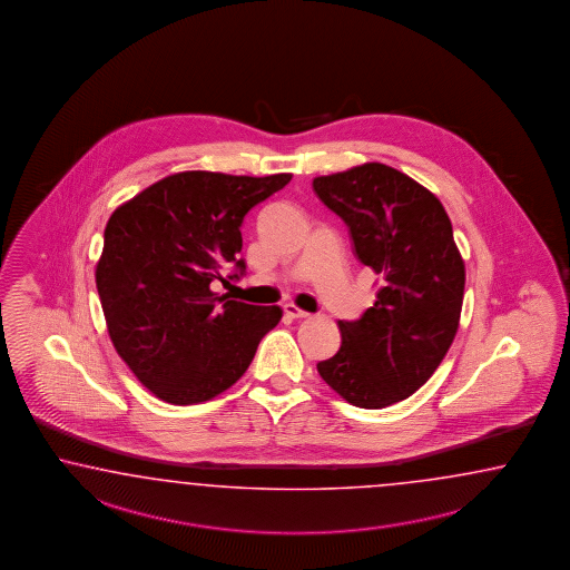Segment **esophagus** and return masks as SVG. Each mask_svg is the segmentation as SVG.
Listing matches in <instances>:
<instances>
[{
	"label": "esophagus",
	"mask_w": 570,
	"mask_h": 570,
	"mask_svg": "<svg viewBox=\"0 0 570 570\" xmlns=\"http://www.w3.org/2000/svg\"><path fill=\"white\" fill-rule=\"evenodd\" d=\"M284 313H286V317H291V320H306V317H308V313L303 311V308H298L296 305L284 306Z\"/></svg>",
	"instance_id": "esophagus-1"
}]
</instances>
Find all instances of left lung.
Segmentation results:
<instances>
[{
    "label": "left lung",
    "mask_w": 570,
    "mask_h": 570,
    "mask_svg": "<svg viewBox=\"0 0 570 570\" xmlns=\"http://www.w3.org/2000/svg\"><path fill=\"white\" fill-rule=\"evenodd\" d=\"M361 264L381 286L361 320L340 321L342 346L317 364L347 403L381 410L416 393L458 334L465 265L443 204L395 168L366 163L313 179Z\"/></svg>",
    "instance_id": "1"
}]
</instances>
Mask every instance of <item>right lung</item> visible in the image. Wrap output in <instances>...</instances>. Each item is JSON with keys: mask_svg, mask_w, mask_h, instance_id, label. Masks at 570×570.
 Returning <instances> with one entry per match:
<instances>
[{"mask_svg": "<svg viewBox=\"0 0 570 570\" xmlns=\"http://www.w3.org/2000/svg\"><path fill=\"white\" fill-rule=\"evenodd\" d=\"M292 175L236 177L187 170L115 209L97 264L112 346L144 387L175 405L208 402L235 385L279 306L228 301L209 291L220 269L245 262L240 224Z\"/></svg>", "mask_w": 570, "mask_h": 570, "instance_id": "1", "label": "right lung"}]
</instances>
